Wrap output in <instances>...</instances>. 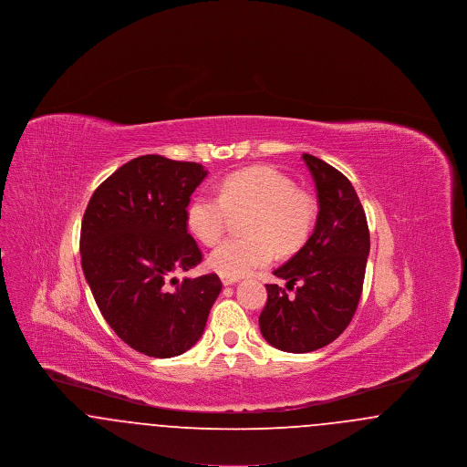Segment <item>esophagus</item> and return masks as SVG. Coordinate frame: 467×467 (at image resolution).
Listing matches in <instances>:
<instances>
[{"mask_svg": "<svg viewBox=\"0 0 467 467\" xmlns=\"http://www.w3.org/2000/svg\"><path fill=\"white\" fill-rule=\"evenodd\" d=\"M238 282V278H229V276H223V285H234Z\"/></svg>", "mask_w": 467, "mask_h": 467, "instance_id": "esophagus-1", "label": "esophagus"}]
</instances>
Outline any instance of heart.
Masks as SVG:
<instances>
[{"label":"heart","instance_id":"1","mask_svg":"<svg viewBox=\"0 0 467 467\" xmlns=\"http://www.w3.org/2000/svg\"><path fill=\"white\" fill-rule=\"evenodd\" d=\"M248 210L244 236L223 240L210 254V267L223 276L240 278L267 266L276 254L294 252L310 236L315 201L308 192L269 166H252L229 173L219 183V196L200 192L187 206V225L204 244L223 236L229 212Z\"/></svg>","mask_w":467,"mask_h":467}]
</instances>
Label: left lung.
I'll return each mask as SVG.
<instances>
[{
    "instance_id": "8db88e82",
    "label": "left lung",
    "mask_w": 467,
    "mask_h": 467,
    "mask_svg": "<svg viewBox=\"0 0 467 467\" xmlns=\"http://www.w3.org/2000/svg\"><path fill=\"white\" fill-rule=\"evenodd\" d=\"M303 161L317 187V223L305 246L273 271L295 294L267 284L259 317L267 343L290 354L318 350L347 329L369 255L366 213L350 180L318 157L303 154Z\"/></svg>"
}]
</instances>
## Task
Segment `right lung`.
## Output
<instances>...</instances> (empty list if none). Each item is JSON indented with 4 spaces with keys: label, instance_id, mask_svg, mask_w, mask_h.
Returning a JSON list of instances; mask_svg holds the SVG:
<instances>
[{
    "label": "right lung",
    "instance_id": "obj_1",
    "mask_svg": "<svg viewBox=\"0 0 467 467\" xmlns=\"http://www.w3.org/2000/svg\"><path fill=\"white\" fill-rule=\"evenodd\" d=\"M206 175L198 162L140 156L90 196L80 231L82 269L113 333L140 354L187 352L223 289L215 273L177 278L202 261L187 231V206Z\"/></svg>",
    "mask_w": 467,
    "mask_h": 467
}]
</instances>
